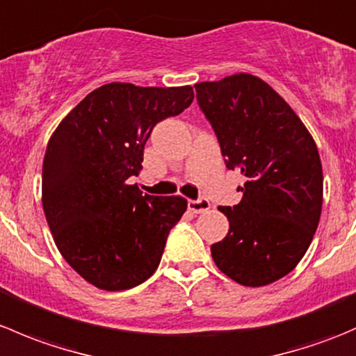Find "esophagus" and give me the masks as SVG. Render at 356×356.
Masks as SVG:
<instances>
[{"instance_id": "obj_1", "label": "esophagus", "mask_w": 356, "mask_h": 356, "mask_svg": "<svg viewBox=\"0 0 356 356\" xmlns=\"http://www.w3.org/2000/svg\"><path fill=\"white\" fill-rule=\"evenodd\" d=\"M188 208L193 211V213H203L210 208V201L207 198H200V200H189L188 201Z\"/></svg>"}]
</instances>
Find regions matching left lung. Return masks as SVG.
<instances>
[{
	"label": "left lung",
	"mask_w": 356,
	"mask_h": 356,
	"mask_svg": "<svg viewBox=\"0 0 356 356\" xmlns=\"http://www.w3.org/2000/svg\"><path fill=\"white\" fill-rule=\"evenodd\" d=\"M243 200L220 207L229 232L211 245L215 265L243 286H267L303 258L322 211L317 145L293 108L261 79L236 74L195 86Z\"/></svg>",
	"instance_id": "obj_1"
}]
</instances>
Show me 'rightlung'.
<instances>
[{
	"label": "right lung",
	"mask_w": 356,
	"mask_h": 356,
	"mask_svg": "<svg viewBox=\"0 0 356 356\" xmlns=\"http://www.w3.org/2000/svg\"><path fill=\"white\" fill-rule=\"evenodd\" d=\"M193 88L111 82L89 92L53 132L42 163V208L67 264L92 286L131 289L152 277L188 201L129 184L158 122L182 113Z\"/></svg>",
	"instance_id": "right-lung-1"
}]
</instances>
